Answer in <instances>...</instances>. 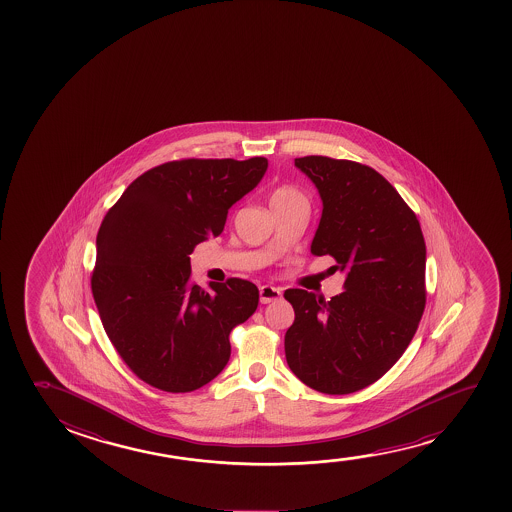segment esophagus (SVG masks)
Masks as SVG:
<instances>
[{"label":"esophagus","instance_id":"esophagus-1","mask_svg":"<svg viewBox=\"0 0 512 512\" xmlns=\"http://www.w3.org/2000/svg\"><path fill=\"white\" fill-rule=\"evenodd\" d=\"M259 294L260 302H262V304H269V302L281 299L283 292H281V288L273 287V285H262V287H260Z\"/></svg>","mask_w":512,"mask_h":512}]
</instances>
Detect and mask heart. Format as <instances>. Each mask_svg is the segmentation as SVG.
<instances>
[{"label":"heart","instance_id":"1","mask_svg":"<svg viewBox=\"0 0 512 512\" xmlns=\"http://www.w3.org/2000/svg\"><path fill=\"white\" fill-rule=\"evenodd\" d=\"M288 201H306L299 190L292 187H281L276 189L271 196V203H288Z\"/></svg>","mask_w":512,"mask_h":512}]
</instances>
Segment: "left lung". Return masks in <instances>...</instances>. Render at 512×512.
I'll return each mask as SVG.
<instances>
[{
    "instance_id": "1",
    "label": "left lung",
    "mask_w": 512,
    "mask_h": 512,
    "mask_svg": "<svg viewBox=\"0 0 512 512\" xmlns=\"http://www.w3.org/2000/svg\"><path fill=\"white\" fill-rule=\"evenodd\" d=\"M322 197L311 243L346 276L343 294L290 288L295 311L285 334L290 371L316 392L346 395L378 381L418 329L427 292V248L420 222L378 171L322 155L295 159Z\"/></svg>"
}]
</instances>
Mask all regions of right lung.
Here are the masks:
<instances>
[{
  "instance_id": "right-lung-1",
  "label": "right lung",
  "mask_w": 512,
  "mask_h": 512,
  "mask_svg": "<svg viewBox=\"0 0 512 512\" xmlns=\"http://www.w3.org/2000/svg\"><path fill=\"white\" fill-rule=\"evenodd\" d=\"M267 159H185L138 176L96 238L92 295L106 336L148 385L194 392L224 371L231 330L259 306L252 281L190 283V253L224 231Z\"/></svg>"
}]
</instances>
